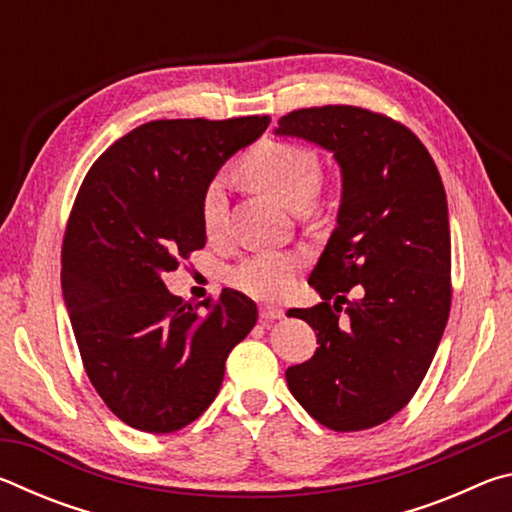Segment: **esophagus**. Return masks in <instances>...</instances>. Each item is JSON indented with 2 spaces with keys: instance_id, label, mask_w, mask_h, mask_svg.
Masks as SVG:
<instances>
[{
  "instance_id": "obj_1",
  "label": "esophagus",
  "mask_w": 512,
  "mask_h": 512,
  "mask_svg": "<svg viewBox=\"0 0 512 512\" xmlns=\"http://www.w3.org/2000/svg\"><path fill=\"white\" fill-rule=\"evenodd\" d=\"M284 316V311L280 307H271V305H264L259 307V318H262V323H273V320H280Z\"/></svg>"
}]
</instances>
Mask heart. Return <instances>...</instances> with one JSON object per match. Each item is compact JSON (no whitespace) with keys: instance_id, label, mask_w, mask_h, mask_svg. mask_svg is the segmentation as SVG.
Listing matches in <instances>:
<instances>
[{"instance_id":"1","label":"heart","mask_w":512,"mask_h":512,"mask_svg":"<svg viewBox=\"0 0 512 512\" xmlns=\"http://www.w3.org/2000/svg\"><path fill=\"white\" fill-rule=\"evenodd\" d=\"M239 173L262 192L280 198L293 210H305L314 201L320 185L316 153L298 142L262 140L239 164ZM201 225L207 239H221L228 230V189L221 176L205 183L198 203ZM302 257L280 250H259L230 266L228 280L235 289L257 300H280L293 289Z\"/></svg>"}]
</instances>
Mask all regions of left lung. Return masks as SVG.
<instances>
[{"label":"left lung","instance_id":"8db88e82","mask_svg":"<svg viewBox=\"0 0 512 512\" xmlns=\"http://www.w3.org/2000/svg\"><path fill=\"white\" fill-rule=\"evenodd\" d=\"M277 133L334 153L343 196L309 275L323 302L291 309L320 348L287 370L293 397L334 431L391 420L418 391L452 307V237L436 162L411 128L359 106L293 110Z\"/></svg>","mask_w":512,"mask_h":512}]
</instances>
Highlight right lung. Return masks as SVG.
Wrapping results in <instances>:
<instances>
[{
  "mask_svg": "<svg viewBox=\"0 0 512 512\" xmlns=\"http://www.w3.org/2000/svg\"><path fill=\"white\" fill-rule=\"evenodd\" d=\"M268 115L158 119L103 151L85 173L60 250L63 296L94 391L128 427L171 433L219 393L225 359L257 323L239 291L192 305L162 275L205 246V183Z\"/></svg>",
  "mask_w": 512,
  "mask_h": 512,
  "instance_id": "right-lung-1",
  "label": "right lung"
}]
</instances>
